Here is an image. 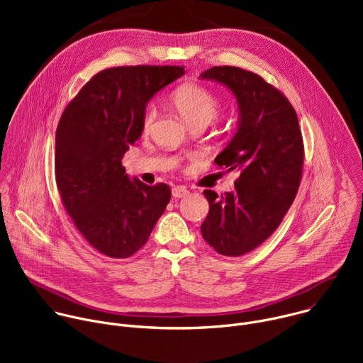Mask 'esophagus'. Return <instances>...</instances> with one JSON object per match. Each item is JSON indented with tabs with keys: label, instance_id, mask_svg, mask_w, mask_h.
Instances as JSON below:
<instances>
[{
	"label": "esophagus",
	"instance_id": "34e87169",
	"mask_svg": "<svg viewBox=\"0 0 363 363\" xmlns=\"http://www.w3.org/2000/svg\"><path fill=\"white\" fill-rule=\"evenodd\" d=\"M188 195V189L185 186H175L172 188V196L174 198H184Z\"/></svg>",
	"mask_w": 363,
	"mask_h": 363
}]
</instances>
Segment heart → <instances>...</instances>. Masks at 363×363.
<instances>
[{"instance_id": "obj_1", "label": "heart", "mask_w": 363, "mask_h": 363, "mask_svg": "<svg viewBox=\"0 0 363 363\" xmlns=\"http://www.w3.org/2000/svg\"><path fill=\"white\" fill-rule=\"evenodd\" d=\"M172 105L189 125L210 123L220 111V100L210 90L196 83H185L177 87L171 96ZM158 112L155 105L149 103L142 113V130L149 133L157 121Z\"/></svg>"}]
</instances>
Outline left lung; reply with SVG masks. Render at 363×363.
Returning a JSON list of instances; mask_svg holds the SVG:
<instances>
[{
	"instance_id": "8db88e82",
	"label": "left lung",
	"mask_w": 363,
	"mask_h": 363,
	"mask_svg": "<svg viewBox=\"0 0 363 363\" xmlns=\"http://www.w3.org/2000/svg\"><path fill=\"white\" fill-rule=\"evenodd\" d=\"M201 79L223 83L238 101L237 133L216 164L240 177L225 195L203 191L210 211L201 225L203 240L218 254L238 257L263 244L293 203L304 161L301 130L289 99L262 76L216 66Z\"/></svg>"
}]
</instances>
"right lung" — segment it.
<instances>
[{"label": "right lung", "instance_id": "add662e5", "mask_svg": "<svg viewBox=\"0 0 363 363\" xmlns=\"http://www.w3.org/2000/svg\"><path fill=\"white\" fill-rule=\"evenodd\" d=\"M184 73L182 66L101 70L60 118L55 171L63 206L86 241L108 257L138 252L171 199L167 184L129 179L122 158L142 133L149 99Z\"/></svg>", "mask_w": 363, "mask_h": 363}]
</instances>
